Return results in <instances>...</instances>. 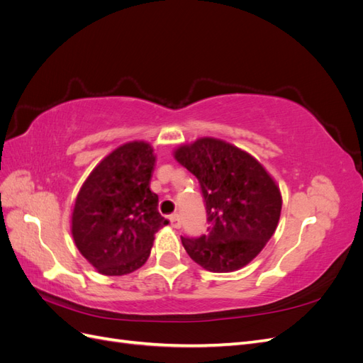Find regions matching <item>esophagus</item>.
Listing matches in <instances>:
<instances>
[{"label":"esophagus","instance_id":"obj_1","mask_svg":"<svg viewBox=\"0 0 363 363\" xmlns=\"http://www.w3.org/2000/svg\"><path fill=\"white\" fill-rule=\"evenodd\" d=\"M169 221H171V225L174 228H180L182 227V221H180V215L179 213H174L169 216Z\"/></svg>","mask_w":363,"mask_h":363}]
</instances>
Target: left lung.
Instances as JSON below:
<instances>
[{"instance_id":"1","label":"left lung","mask_w":363,"mask_h":363,"mask_svg":"<svg viewBox=\"0 0 363 363\" xmlns=\"http://www.w3.org/2000/svg\"><path fill=\"white\" fill-rule=\"evenodd\" d=\"M200 183L207 235L182 236L186 252L203 268L230 272L245 267L279 224L280 191L262 164L227 142L203 138L175 151Z\"/></svg>"}]
</instances>
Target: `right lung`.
Listing matches in <instances>:
<instances>
[{"instance_id":"obj_1","label":"right lung","mask_w":363,"mask_h":363,"mask_svg":"<svg viewBox=\"0 0 363 363\" xmlns=\"http://www.w3.org/2000/svg\"><path fill=\"white\" fill-rule=\"evenodd\" d=\"M152 148L130 142L111 152L91 172L77 195L72 236L87 262L104 276H124L150 256L155 233L169 221L150 191Z\"/></svg>"}]
</instances>
